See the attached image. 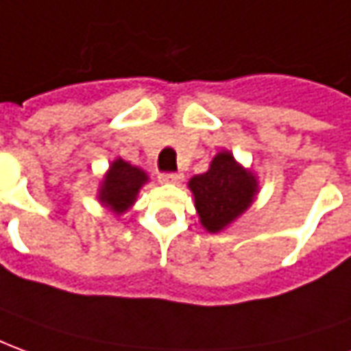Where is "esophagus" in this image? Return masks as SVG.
<instances>
[{"label":"esophagus","mask_w":351,"mask_h":351,"mask_svg":"<svg viewBox=\"0 0 351 351\" xmlns=\"http://www.w3.org/2000/svg\"><path fill=\"white\" fill-rule=\"evenodd\" d=\"M158 180H160L162 183H180V181L183 180V176H181V173H176V171H166V173H160V176H158Z\"/></svg>","instance_id":"1"}]
</instances>
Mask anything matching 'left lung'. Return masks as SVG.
<instances>
[{
    "mask_svg": "<svg viewBox=\"0 0 351 351\" xmlns=\"http://www.w3.org/2000/svg\"><path fill=\"white\" fill-rule=\"evenodd\" d=\"M199 210L200 223L210 233L229 226L250 206L256 195V180L243 170L229 152H219L210 164V170L189 181Z\"/></svg>",
    "mask_w": 351,
    "mask_h": 351,
    "instance_id": "1",
    "label": "left lung"
}]
</instances>
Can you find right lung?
<instances>
[{"label":"right lung","instance_id":"obj_1","mask_svg":"<svg viewBox=\"0 0 351 351\" xmlns=\"http://www.w3.org/2000/svg\"><path fill=\"white\" fill-rule=\"evenodd\" d=\"M145 181H147L145 171L118 158L106 173L99 199L101 202H105L106 206H110V210L120 214L134 204L135 195L139 193V187Z\"/></svg>","mask_w":351,"mask_h":351}]
</instances>
